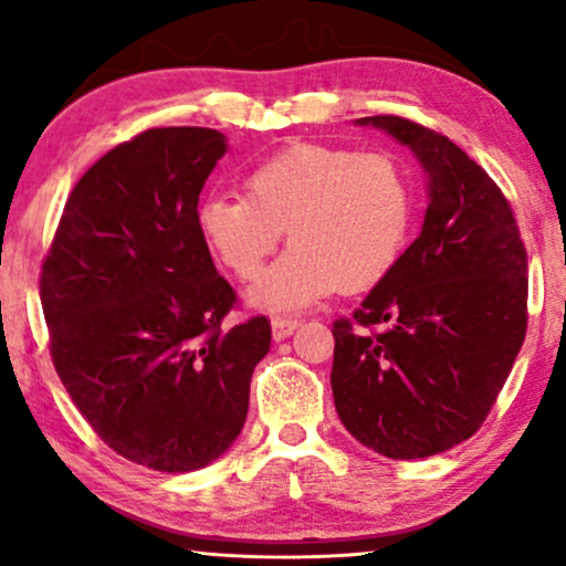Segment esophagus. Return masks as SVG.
Returning a JSON list of instances; mask_svg holds the SVG:
<instances>
[{
  "instance_id": "1",
  "label": "esophagus",
  "mask_w": 566,
  "mask_h": 566,
  "mask_svg": "<svg viewBox=\"0 0 566 566\" xmlns=\"http://www.w3.org/2000/svg\"><path fill=\"white\" fill-rule=\"evenodd\" d=\"M273 339L275 343H281V339H289L293 332L298 327V319H289V316H275L273 322Z\"/></svg>"
}]
</instances>
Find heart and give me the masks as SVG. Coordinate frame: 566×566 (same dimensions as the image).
<instances>
[{
  "label": "heart",
  "mask_w": 566,
  "mask_h": 566,
  "mask_svg": "<svg viewBox=\"0 0 566 566\" xmlns=\"http://www.w3.org/2000/svg\"><path fill=\"white\" fill-rule=\"evenodd\" d=\"M200 239L223 270L252 281L281 242L291 250L252 285L268 312L312 306L337 289L363 293L391 275L407 250L415 190L399 161L329 144H291L258 161L244 196L206 198Z\"/></svg>",
  "instance_id": "1"
}]
</instances>
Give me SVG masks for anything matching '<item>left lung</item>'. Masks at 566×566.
Masks as SVG:
<instances>
[{
  "mask_svg": "<svg viewBox=\"0 0 566 566\" xmlns=\"http://www.w3.org/2000/svg\"><path fill=\"white\" fill-rule=\"evenodd\" d=\"M428 172L422 231L353 319L332 324V394L347 432L386 459H428L482 428L528 327V258L513 208L451 138L399 115L358 118Z\"/></svg>",
  "mask_w": 566,
  "mask_h": 566,
  "instance_id": "left-lung-1",
  "label": "left lung"
}]
</instances>
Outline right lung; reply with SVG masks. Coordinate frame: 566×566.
<instances>
[{"mask_svg":"<svg viewBox=\"0 0 566 566\" xmlns=\"http://www.w3.org/2000/svg\"><path fill=\"white\" fill-rule=\"evenodd\" d=\"M227 136L149 128L74 185L43 262L41 304L61 384L123 459L185 474L244 428L270 322L223 329L237 293L198 231V196Z\"/></svg>","mask_w":566,"mask_h":566,"instance_id":"obj_1","label":"right lung"}]
</instances>
